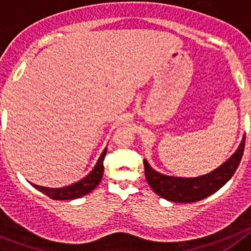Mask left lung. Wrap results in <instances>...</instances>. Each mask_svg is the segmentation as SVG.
Here are the masks:
<instances>
[{
	"label": "left lung",
	"mask_w": 251,
	"mask_h": 251,
	"mask_svg": "<svg viewBox=\"0 0 251 251\" xmlns=\"http://www.w3.org/2000/svg\"><path fill=\"white\" fill-rule=\"evenodd\" d=\"M244 148H245V136L241 140L236 151L224 164L220 165L217 169L212 171L211 173L196 178L164 176V174L154 171L149 165V163L144 160L145 177H147L148 183L152 191L168 201L179 202V203L201 201L203 198L219 191L234 176L237 167L240 164L241 158H243Z\"/></svg>",
	"instance_id": "1"
}]
</instances>
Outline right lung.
I'll list each match as a JSON object with an SVG mask.
<instances>
[{"label": "right lung", "mask_w": 251, "mask_h": 251, "mask_svg": "<svg viewBox=\"0 0 251 251\" xmlns=\"http://www.w3.org/2000/svg\"><path fill=\"white\" fill-rule=\"evenodd\" d=\"M106 151H107V149L103 150V152L100 156L99 162L96 163L95 168L87 177L73 183L71 186L63 187V188H48V187L32 184V187H35L38 191L43 192L44 195H47L51 200H74V198H79L82 196L88 195L89 192H92L101 182L102 176H103V159L106 156Z\"/></svg>", "instance_id": "add662e5"}]
</instances>
